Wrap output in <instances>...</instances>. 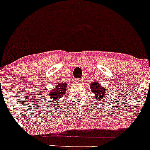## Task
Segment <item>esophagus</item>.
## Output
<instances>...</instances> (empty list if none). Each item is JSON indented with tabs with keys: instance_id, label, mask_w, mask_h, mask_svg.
I'll use <instances>...</instances> for the list:
<instances>
[{
	"instance_id": "obj_1",
	"label": "esophagus",
	"mask_w": 150,
	"mask_h": 150,
	"mask_svg": "<svg viewBox=\"0 0 150 150\" xmlns=\"http://www.w3.org/2000/svg\"><path fill=\"white\" fill-rule=\"evenodd\" d=\"M81 81H82V80H81V79H79L76 80V82L78 83H81Z\"/></svg>"
}]
</instances>
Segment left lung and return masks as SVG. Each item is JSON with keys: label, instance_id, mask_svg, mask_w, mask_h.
<instances>
[{"label": "left lung", "instance_id": "obj_1", "mask_svg": "<svg viewBox=\"0 0 150 150\" xmlns=\"http://www.w3.org/2000/svg\"><path fill=\"white\" fill-rule=\"evenodd\" d=\"M91 92L94 94V98L96 99L97 101L100 102H105L106 101V94L107 90L99 83L98 81L93 82L89 85Z\"/></svg>", "mask_w": 150, "mask_h": 150}]
</instances>
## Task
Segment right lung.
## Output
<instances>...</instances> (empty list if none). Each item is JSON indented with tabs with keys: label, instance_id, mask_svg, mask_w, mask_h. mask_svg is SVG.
I'll return each instance as SVG.
<instances>
[{
	"label": "right lung",
	"instance_id": "right-lung-1",
	"mask_svg": "<svg viewBox=\"0 0 150 150\" xmlns=\"http://www.w3.org/2000/svg\"><path fill=\"white\" fill-rule=\"evenodd\" d=\"M68 83L58 82L56 84L54 87V89L50 90L48 94L50 100L49 102H58L61 99L64 94H65L67 90V86Z\"/></svg>",
	"mask_w": 150,
	"mask_h": 150
}]
</instances>
